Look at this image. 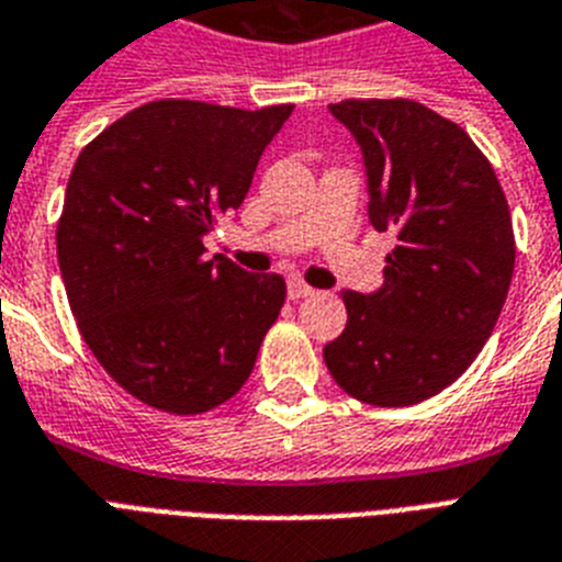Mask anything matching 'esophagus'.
Wrapping results in <instances>:
<instances>
[{
  "label": "esophagus",
  "instance_id": "esophagus-1",
  "mask_svg": "<svg viewBox=\"0 0 562 562\" xmlns=\"http://www.w3.org/2000/svg\"><path fill=\"white\" fill-rule=\"evenodd\" d=\"M314 294L312 285H305L303 280H289V296L291 300H303V296Z\"/></svg>",
  "mask_w": 562,
  "mask_h": 562
}]
</instances>
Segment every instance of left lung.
<instances>
[{
	"label": "left lung",
	"mask_w": 562,
	"mask_h": 562,
	"mask_svg": "<svg viewBox=\"0 0 562 562\" xmlns=\"http://www.w3.org/2000/svg\"><path fill=\"white\" fill-rule=\"evenodd\" d=\"M328 109L363 149L369 218L395 250L381 291H340L349 321L323 358L352 398L413 407L453 384L499 321L517 257L510 210L485 153L439 112L407 98Z\"/></svg>",
	"instance_id": "8db88e82"
}]
</instances>
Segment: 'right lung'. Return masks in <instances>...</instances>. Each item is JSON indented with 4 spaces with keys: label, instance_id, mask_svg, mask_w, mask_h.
<instances>
[{
    "label": "right lung",
    "instance_id": "1",
    "mask_svg": "<svg viewBox=\"0 0 562 562\" xmlns=\"http://www.w3.org/2000/svg\"><path fill=\"white\" fill-rule=\"evenodd\" d=\"M291 109L161 98L77 158L57 222L68 305L100 367L147 407L199 415L231 401L277 323L280 273L204 259L202 236L245 202Z\"/></svg>",
    "mask_w": 562,
    "mask_h": 562
}]
</instances>
